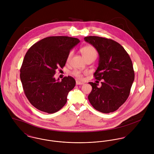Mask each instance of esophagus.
<instances>
[{
	"instance_id": "1",
	"label": "esophagus",
	"mask_w": 154,
	"mask_h": 154,
	"mask_svg": "<svg viewBox=\"0 0 154 154\" xmlns=\"http://www.w3.org/2000/svg\"><path fill=\"white\" fill-rule=\"evenodd\" d=\"M76 85H83L84 83H83V82H81L77 81L76 82Z\"/></svg>"
}]
</instances>
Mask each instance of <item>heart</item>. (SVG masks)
<instances>
[{
  "instance_id": "obj_1",
  "label": "heart",
  "mask_w": 154,
  "mask_h": 154,
  "mask_svg": "<svg viewBox=\"0 0 154 154\" xmlns=\"http://www.w3.org/2000/svg\"><path fill=\"white\" fill-rule=\"evenodd\" d=\"M80 52L82 56V57H84V59L85 60L87 59L88 58L90 57H96L97 56V51L95 50V48L92 46V45H86L82 48H81L80 50ZM72 52H70L68 56H67V60H69L72 56ZM72 74L76 77L77 78L81 79L82 78V75L81 73V72L80 71L78 70H75L73 72Z\"/></svg>"
}]
</instances>
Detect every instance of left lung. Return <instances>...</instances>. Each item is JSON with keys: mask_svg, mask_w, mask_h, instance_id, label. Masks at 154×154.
I'll list each match as a JSON object with an SVG mask.
<instances>
[{"mask_svg": "<svg viewBox=\"0 0 154 154\" xmlns=\"http://www.w3.org/2000/svg\"><path fill=\"white\" fill-rule=\"evenodd\" d=\"M84 40L92 45L99 54L95 78L103 80L101 86L89 82L92 91L88 100L95 110L109 113L117 110L128 99L134 73L131 57L117 42L97 36H88Z\"/></svg>", "mask_w": 154, "mask_h": 154, "instance_id": "1", "label": "left lung"}]
</instances>
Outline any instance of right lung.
I'll use <instances>...</instances> for the list:
<instances>
[{"mask_svg":"<svg viewBox=\"0 0 154 154\" xmlns=\"http://www.w3.org/2000/svg\"><path fill=\"white\" fill-rule=\"evenodd\" d=\"M80 42L76 38L52 36L32 45L26 52L20 70L24 93L36 109L49 114L60 110L76 81L72 76L56 79V70L66 64L70 51Z\"/></svg>","mask_w":154,"mask_h":154,"instance_id":"1","label":"right lung"}]
</instances>
